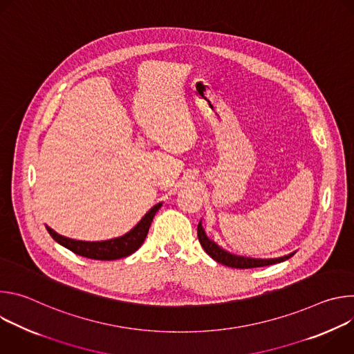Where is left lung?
Listing matches in <instances>:
<instances>
[{"instance_id":"obj_1","label":"left lung","mask_w":354,"mask_h":354,"mask_svg":"<svg viewBox=\"0 0 354 354\" xmlns=\"http://www.w3.org/2000/svg\"><path fill=\"white\" fill-rule=\"evenodd\" d=\"M197 236H198V242L200 245L203 246V249L206 250V254L209 257H212L216 262L225 265L228 268H235V269H250V268H262V266H269V265H274V263H280L287 261L288 258H291L294 254L281 257V258H276V259H254V258H245V257H238V255H232L230 252H227L225 249H223L221 246H218L214 241H212L203 227H201V223H198L197 225Z\"/></svg>"}]
</instances>
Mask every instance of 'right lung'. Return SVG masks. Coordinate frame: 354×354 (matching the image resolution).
Returning a JSON list of instances; mask_svg holds the SVG:
<instances>
[{
    "label": "right lung",
    "mask_w": 354,
    "mask_h": 354,
    "mask_svg": "<svg viewBox=\"0 0 354 354\" xmlns=\"http://www.w3.org/2000/svg\"><path fill=\"white\" fill-rule=\"evenodd\" d=\"M161 206L162 203H158L154 207H151L149 212L138 221V224L123 236L108 239V241H97V242L77 241V239L66 238L57 234L50 227H46V230L56 242H59L60 245L70 249L71 252H74V254L80 257L95 259V261H116L134 254V252L142 245L148 234L151 221H153L156 213L161 209Z\"/></svg>",
    "instance_id": "right-lung-1"
}]
</instances>
